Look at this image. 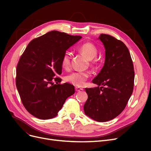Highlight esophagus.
<instances>
[{"label":"esophagus","instance_id":"1","mask_svg":"<svg viewBox=\"0 0 151 151\" xmlns=\"http://www.w3.org/2000/svg\"><path fill=\"white\" fill-rule=\"evenodd\" d=\"M75 89H76V91H77V92H79V91H81L83 90V89L80 88H79V87H76Z\"/></svg>","mask_w":151,"mask_h":151}]
</instances>
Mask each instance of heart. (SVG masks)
<instances>
[{
	"instance_id": "1",
	"label": "heart",
	"mask_w": 151,
	"mask_h": 151,
	"mask_svg": "<svg viewBox=\"0 0 151 151\" xmlns=\"http://www.w3.org/2000/svg\"><path fill=\"white\" fill-rule=\"evenodd\" d=\"M79 52L88 58L92 60L97 56L98 50L96 47L93 43L87 42L83 44L79 48ZM70 53L65 52L63 55L61 59V65L65 70L69 69L70 67ZM91 76L89 72H75L67 75L65 77V81L76 86H83L86 81Z\"/></svg>"
}]
</instances>
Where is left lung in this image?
<instances>
[{
  "label": "left lung",
  "mask_w": 151,
  "mask_h": 151,
  "mask_svg": "<svg viewBox=\"0 0 151 151\" xmlns=\"http://www.w3.org/2000/svg\"><path fill=\"white\" fill-rule=\"evenodd\" d=\"M98 39L105 48L104 64L93 80L98 86L86 88L88 98L84 110L92 119L104 122L125 109L133 92L135 72L129 50L122 41L106 34H101Z\"/></svg>",
  "instance_id": "8db88e82"
}]
</instances>
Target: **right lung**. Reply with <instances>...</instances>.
<instances>
[{
  "instance_id": "right-lung-1",
  "label": "right lung",
  "mask_w": 151,
  "mask_h": 151,
  "mask_svg": "<svg viewBox=\"0 0 151 151\" xmlns=\"http://www.w3.org/2000/svg\"><path fill=\"white\" fill-rule=\"evenodd\" d=\"M82 38L52 31L31 40L18 62L16 84L22 104L42 120L55 117L74 86L61 84V59L66 50Z\"/></svg>"
}]
</instances>
